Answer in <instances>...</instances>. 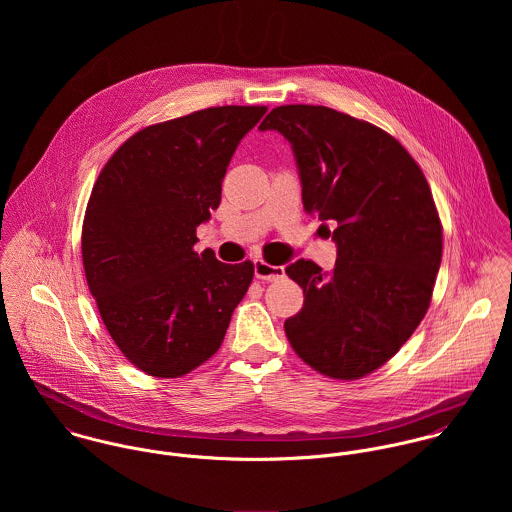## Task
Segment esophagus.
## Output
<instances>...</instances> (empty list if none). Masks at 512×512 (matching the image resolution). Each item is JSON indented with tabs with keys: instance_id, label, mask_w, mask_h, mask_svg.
<instances>
[{
	"instance_id": "34e87169",
	"label": "esophagus",
	"mask_w": 512,
	"mask_h": 512,
	"mask_svg": "<svg viewBox=\"0 0 512 512\" xmlns=\"http://www.w3.org/2000/svg\"><path fill=\"white\" fill-rule=\"evenodd\" d=\"M254 274L260 280L272 282V280L284 278V268L282 266H272V264H268L264 260H254Z\"/></svg>"
}]
</instances>
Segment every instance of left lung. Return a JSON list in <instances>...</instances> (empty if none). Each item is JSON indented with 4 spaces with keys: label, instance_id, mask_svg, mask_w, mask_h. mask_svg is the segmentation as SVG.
<instances>
[{
    "label": "left lung",
    "instance_id": "obj_1",
    "mask_svg": "<svg viewBox=\"0 0 512 512\" xmlns=\"http://www.w3.org/2000/svg\"><path fill=\"white\" fill-rule=\"evenodd\" d=\"M258 130L290 142L307 215L337 222L331 274L303 258L286 268L305 297L286 335L321 374L361 378L394 357L428 311L441 262L430 185L392 136L327 106H278Z\"/></svg>",
    "mask_w": 512,
    "mask_h": 512
}]
</instances>
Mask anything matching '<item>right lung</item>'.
<instances>
[{"mask_svg": "<svg viewBox=\"0 0 512 512\" xmlns=\"http://www.w3.org/2000/svg\"><path fill=\"white\" fill-rule=\"evenodd\" d=\"M266 106H219L134 134L100 171L82 224V264L124 357L177 378L219 351L254 264L195 252L222 179Z\"/></svg>", "mask_w": 512, "mask_h": 512, "instance_id": "obj_1", "label": "right lung"}]
</instances>
